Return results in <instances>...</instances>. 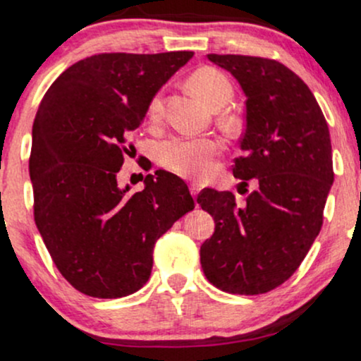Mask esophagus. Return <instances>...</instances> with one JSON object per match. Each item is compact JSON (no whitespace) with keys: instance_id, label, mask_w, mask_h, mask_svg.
Here are the masks:
<instances>
[{"instance_id":"1","label":"esophagus","mask_w":361,"mask_h":361,"mask_svg":"<svg viewBox=\"0 0 361 361\" xmlns=\"http://www.w3.org/2000/svg\"><path fill=\"white\" fill-rule=\"evenodd\" d=\"M190 193H192L193 195V197H197V195L198 193H200V186H198V185H190Z\"/></svg>"}]
</instances>
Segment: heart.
I'll return each instance as SVG.
<instances>
[{"label":"heart","instance_id":"heart-1","mask_svg":"<svg viewBox=\"0 0 361 361\" xmlns=\"http://www.w3.org/2000/svg\"><path fill=\"white\" fill-rule=\"evenodd\" d=\"M188 88L209 109L217 110L226 106L233 98V85L226 74L214 68H200L188 78ZM163 115V100L152 98L149 105V118L159 120ZM217 140L210 137H171L157 149L159 163L176 175L204 180L210 175L214 156L217 154Z\"/></svg>","mask_w":361,"mask_h":361}]
</instances>
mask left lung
I'll return each mask as SVG.
<instances>
[{
  "label": "left lung",
  "instance_id": "8db88e82",
  "mask_svg": "<svg viewBox=\"0 0 361 361\" xmlns=\"http://www.w3.org/2000/svg\"><path fill=\"white\" fill-rule=\"evenodd\" d=\"M246 94L244 156L233 173L256 190L238 205L231 192L205 188L197 202L215 231L200 247L207 280L239 295H259L300 267L322 226L334 181L326 118L309 86L279 61L209 54ZM247 192V190H246Z\"/></svg>",
  "mask_w": 361,
  "mask_h": 361
}]
</instances>
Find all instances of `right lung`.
Instances as JSON below:
<instances>
[{
	"label": "right lung",
	"instance_id": "1",
	"mask_svg": "<svg viewBox=\"0 0 361 361\" xmlns=\"http://www.w3.org/2000/svg\"><path fill=\"white\" fill-rule=\"evenodd\" d=\"M192 57L98 54L66 69L40 102L28 163L35 224L57 270L85 295L118 299L142 288L156 241L193 210L188 186L164 169L137 193L117 181L130 134Z\"/></svg>",
	"mask_w": 361,
	"mask_h": 361
}]
</instances>
